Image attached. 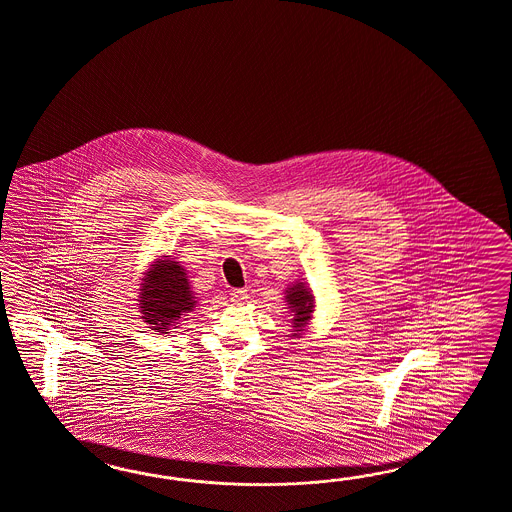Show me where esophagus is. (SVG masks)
Segmentation results:
<instances>
[{
	"label": "esophagus",
	"instance_id": "esophagus-1",
	"mask_svg": "<svg viewBox=\"0 0 512 512\" xmlns=\"http://www.w3.org/2000/svg\"><path fill=\"white\" fill-rule=\"evenodd\" d=\"M246 300H248V292L246 290H242V288L231 290V301L233 303H244Z\"/></svg>",
	"mask_w": 512,
	"mask_h": 512
}]
</instances>
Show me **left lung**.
Returning <instances> with one entry per match:
<instances>
[{"label":"left lung","instance_id":"1","mask_svg":"<svg viewBox=\"0 0 512 512\" xmlns=\"http://www.w3.org/2000/svg\"><path fill=\"white\" fill-rule=\"evenodd\" d=\"M285 301L288 311L292 314V338H301L307 327L311 325L312 316L316 311V300L309 285L303 279H296L285 290Z\"/></svg>","mask_w":512,"mask_h":512}]
</instances>
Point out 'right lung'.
I'll use <instances>...</instances> for the list:
<instances>
[{
  "label": "right lung",
  "instance_id": "add662e5",
  "mask_svg": "<svg viewBox=\"0 0 512 512\" xmlns=\"http://www.w3.org/2000/svg\"><path fill=\"white\" fill-rule=\"evenodd\" d=\"M137 301L142 322L159 335L177 329L181 318L194 311L198 303L185 266L170 255H163L148 266L140 279Z\"/></svg>",
  "mask_w": 512,
  "mask_h": 512
}]
</instances>
